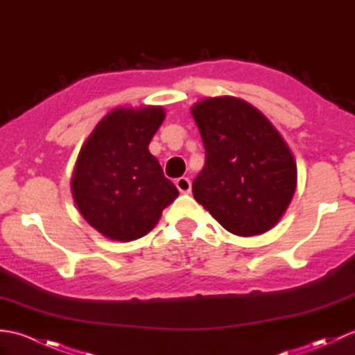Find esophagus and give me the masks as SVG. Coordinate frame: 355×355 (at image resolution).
I'll list each match as a JSON object with an SVG mask.
<instances>
[{
	"instance_id": "1",
	"label": "esophagus",
	"mask_w": 355,
	"mask_h": 355,
	"mask_svg": "<svg viewBox=\"0 0 355 355\" xmlns=\"http://www.w3.org/2000/svg\"><path fill=\"white\" fill-rule=\"evenodd\" d=\"M175 186L177 189L182 193H187L191 192V180L187 177H180L175 180Z\"/></svg>"
}]
</instances>
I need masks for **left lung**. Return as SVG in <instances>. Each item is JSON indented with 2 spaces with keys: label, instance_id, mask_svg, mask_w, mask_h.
Returning a JSON list of instances; mask_svg holds the SVG:
<instances>
[{
  "label": "left lung",
  "instance_id": "left-lung-1",
  "mask_svg": "<svg viewBox=\"0 0 355 355\" xmlns=\"http://www.w3.org/2000/svg\"><path fill=\"white\" fill-rule=\"evenodd\" d=\"M206 149L193 180L200 205L233 235L270 230L296 189V163L261 111L236 97H209L192 108Z\"/></svg>",
  "mask_w": 355,
  "mask_h": 355
}]
</instances>
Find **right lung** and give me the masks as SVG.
Returning a JSON list of instances; mask_svg holds the SVG:
<instances>
[{"instance_id":"obj_1","label":"right lung","mask_w":355,"mask_h":355,"mask_svg":"<svg viewBox=\"0 0 355 355\" xmlns=\"http://www.w3.org/2000/svg\"><path fill=\"white\" fill-rule=\"evenodd\" d=\"M164 119L160 107L119 108L82 146L71 191L82 216L116 241L145 236L178 197L148 145Z\"/></svg>"}]
</instances>
